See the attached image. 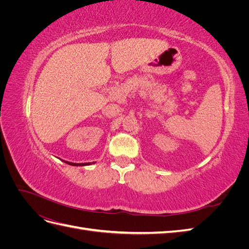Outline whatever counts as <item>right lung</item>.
<instances>
[{
	"label": "right lung",
	"instance_id": "1",
	"mask_svg": "<svg viewBox=\"0 0 249 249\" xmlns=\"http://www.w3.org/2000/svg\"><path fill=\"white\" fill-rule=\"evenodd\" d=\"M64 163L66 164H70V165H72V166H86V165H90L91 163H72V162H69V161H64Z\"/></svg>",
	"mask_w": 249,
	"mask_h": 249
}]
</instances>
